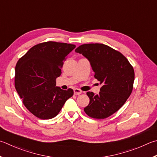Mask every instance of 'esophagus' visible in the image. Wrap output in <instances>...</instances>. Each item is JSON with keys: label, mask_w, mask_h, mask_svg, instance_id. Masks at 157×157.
I'll use <instances>...</instances> for the list:
<instances>
[{"label": "esophagus", "mask_w": 157, "mask_h": 157, "mask_svg": "<svg viewBox=\"0 0 157 157\" xmlns=\"http://www.w3.org/2000/svg\"><path fill=\"white\" fill-rule=\"evenodd\" d=\"M73 90H74V94H75V95H79V94H81L82 93V91L81 90L78 89V88H75Z\"/></svg>", "instance_id": "34e87169"}]
</instances>
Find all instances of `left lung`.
Masks as SVG:
<instances>
[{"instance_id": "8db88e82", "label": "left lung", "mask_w": 157, "mask_h": 157, "mask_svg": "<svg viewBox=\"0 0 157 157\" xmlns=\"http://www.w3.org/2000/svg\"><path fill=\"white\" fill-rule=\"evenodd\" d=\"M88 61L95 78L101 84L100 92H87L89 104L84 112L95 119H105L116 113L132 93L135 72L124 56L103 44H85L77 48Z\"/></svg>"}]
</instances>
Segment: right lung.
<instances>
[{
	"mask_svg": "<svg viewBox=\"0 0 157 157\" xmlns=\"http://www.w3.org/2000/svg\"><path fill=\"white\" fill-rule=\"evenodd\" d=\"M75 48L71 44L43 42L31 47L17 62L16 91L25 107L37 117H54L73 96V89L62 90L56 85L63 62Z\"/></svg>",
	"mask_w": 157,
	"mask_h": 157,
	"instance_id": "1",
	"label": "right lung"
}]
</instances>
